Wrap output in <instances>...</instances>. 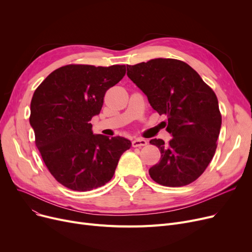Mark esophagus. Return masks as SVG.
<instances>
[{
  "instance_id": "esophagus-1",
  "label": "esophagus",
  "mask_w": 252,
  "mask_h": 252,
  "mask_svg": "<svg viewBox=\"0 0 252 252\" xmlns=\"http://www.w3.org/2000/svg\"><path fill=\"white\" fill-rule=\"evenodd\" d=\"M147 141L143 139V138H137L133 141V143H131V145H133V147H142V146H146L147 145Z\"/></svg>"
}]
</instances>
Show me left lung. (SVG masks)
Listing matches in <instances>:
<instances>
[{
    "label": "left lung",
    "mask_w": 252,
    "mask_h": 252,
    "mask_svg": "<svg viewBox=\"0 0 252 252\" xmlns=\"http://www.w3.org/2000/svg\"><path fill=\"white\" fill-rule=\"evenodd\" d=\"M127 76L140 88L152 108L167 116L164 143L152 139L160 160L149 169L153 181L182 187L196 181L216 153L221 126L218 98L190 65L177 59L157 58L126 65Z\"/></svg>",
    "instance_id": "1"
}]
</instances>
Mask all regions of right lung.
Returning a JSON list of instances; mask_svg holds the SVG:
<instances>
[{
    "mask_svg": "<svg viewBox=\"0 0 252 252\" xmlns=\"http://www.w3.org/2000/svg\"><path fill=\"white\" fill-rule=\"evenodd\" d=\"M125 74L126 65L69 64L51 72L34 91L30 123L35 146L64 187L85 192L103 186L129 149V140L94 135L90 124L101 111L106 91Z\"/></svg>",
    "mask_w": 252,
    "mask_h": 252,
    "instance_id": "add662e5",
    "label": "right lung"
}]
</instances>
